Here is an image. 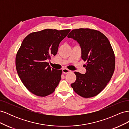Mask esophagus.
I'll return each instance as SVG.
<instances>
[{"instance_id":"34e87169","label":"esophagus","mask_w":129,"mask_h":129,"mask_svg":"<svg viewBox=\"0 0 129 129\" xmlns=\"http://www.w3.org/2000/svg\"><path fill=\"white\" fill-rule=\"evenodd\" d=\"M71 72V71H70V70H69V69H68L67 68H63V69H62V73H63L64 74L69 73H70Z\"/></svg>"}]
</instances>
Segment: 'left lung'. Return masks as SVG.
<instances>
[{
	"instance_id": "left-lung-1",
	"label": "left lung",
	"mask_w": 129,
	"mask_h": 129,
	"mask_svg": "<svg viewBox=\"0 0 129 129\" xmlns=\"http://www.w3.org/2000/svg\"><path fill=\"white\" fill-rule=\"evenodd\" d=\"M76 40L87 61L85 74L75 72L76 80L71 84L74 91L84 98L94 97L110 81L115 68V53L106 36L90 28L73 29L67 36Z\"/></svg>"
}]
</instances>
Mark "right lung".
I'll use <instances>...</instances> for the list:
<instances>
[{
	"label": "right lung",
	"instance_id": "1",
	"mask_svg": "<svg viewBox=\"0 0 129 129\" xmlns=\"http://www.w3.org/2000/svg\"><path fill=\"white\" fill-rule=\"evenodd\" d=\"M71 29H46L28 34L15 57V67L22 83L38 96L52 93L61 79L62 70L51 68L46 62L57 53L60 42Z\"/></svg>",
	"mask_w": 129,
	"mask_h": 129
}]
</instances>
